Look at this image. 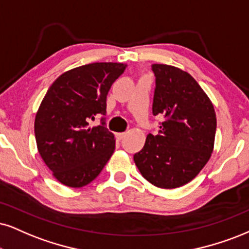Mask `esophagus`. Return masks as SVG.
Instances as JSON below:
<instances>
[{"label": "esophagus", "mask_w": 249, "mask_h": 249, "mask_svg": "<svg viewBox=\"0 0 249 249\" xmlns=\"http://www.w3.org/2000/svg\"><path fill=\"white\" fill-rule=\"evenodd\" d=\"M115 136L118 140H122L125 136V133H116Z\"/></svg>", "instance_id": "obj_1"}]
</instances>
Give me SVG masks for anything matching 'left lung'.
<instances>
[{
	"label": "left lung",
	"mask_w": 249,
	"mask_h": 249,
	"mask_svg": "<svg viewBox=\"0 0 249 249\" xmlns=\"http://www.w3.org/2000/svg\"><path fill=\"white\" fill-rule=\"evenodd\" d=\"M156 76L152 113L164 118L157 135L149 134L134 161L143 178L159 188L192 181L213 151L217 120L213 103L188 72L152 64Z\"/></svg>",
	"instance_id": "8db88e82"
}]
</instances>
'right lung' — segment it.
I'll return each instance as SVG.
<instances>
[{
    "label": "right lung",
    "mask_w": 249,
    "mask_h": 249,
    "mask_svg": "<svg viewBox=\"0 0 249 249\" xmlns=\"http://www.w3.org/2000/svg\"><path fill=\"white\" fill-rule=\"evenodd\" d=\"M127 64L96 62L59 76L40 104L35 120L38 151L55 179L79 188L99 176L115 149V140L101 124L90 127L106 114L110 87Z\"/></svg>",
    "instance_id": "right-lung-1"
}]
</instances>
